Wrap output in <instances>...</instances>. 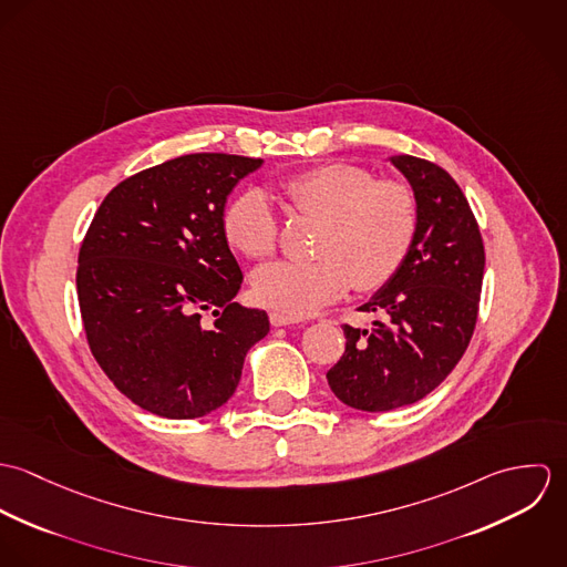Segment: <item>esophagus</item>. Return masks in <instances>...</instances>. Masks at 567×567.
Instances as JSON below:
<instances>
[{"mask_svg": "<svg viewBox=\"0 0 567 567\" xmlns=\"http://www.w3.org/2000/svg\"><path fill=\"white\" fill-rule=\"evenodd\" d=\"M270 323L275 327H286V324L301 323L299 317H288L284 312H270Z\"/></svg>", "mask_w": 567, "mask_h": 567, "instance_id": "1", "label": "esophagus"}]
</instances>
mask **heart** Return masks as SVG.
Here are the masks:
<instances>
[{"instance_id": "obj_1", "label": "heart", "mask_w": 567, "mask_h": 567, "mask_svg": "<svg viewBox=\"0 0 567 567\" xmlns=\"http://www.w3.org/2000/svg\"><path fill=\"white\" fill-rule=\"evenodd\" d=\"M286 209L319 220L312 261H279L252 275L259 303L306 317L340 299L386 286L404 266L419 231V198L402 178H375L355 163H323L279 185ZM223 236L246 259H268L279 246V218L261 192L236 196L223 214Z\"/></svg>"}]
</instances>
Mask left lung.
I'll use <instances>...</instances> for the list:
<instances>
[{"label": "left lung", "instance_id": "left-lung-1", "mask_svg": "<svg viewBox=\"0 0 567 567\" xmlns=\"http://www.w3.org/2000/svg\"><path fill=\"white\" fill-rule=\"evenodd\" d=\"M419 198V231L400 272L362 308L382 319L344 324L327 371L342 404L384 412L432 393L463 358L478 321L485 244L458 183L436 163L393 157Z\"/></svg>", "mask_w": 567, "mask_h": 567}]
</instances>
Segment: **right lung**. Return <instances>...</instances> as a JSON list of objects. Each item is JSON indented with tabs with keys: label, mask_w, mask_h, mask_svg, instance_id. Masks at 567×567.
<instances>
[{
	"label": "right lung",
	"mask_w": 567,
	"mask_h": 567,
	"mask_svg": "<svg viewBox=\"0 0 567 567\" xmlns=\"http://www.w3.org/2000/svg\"><path fill=\"white\" fill-rule=\"evenodd\" d=\"M259 165L196 153L142 169L104 196L82 238L89 349L115 389L153 414L196 419L227 404L248 347L270 329L264 310L231 301L243 270L223 236L229 192Z\"/></svg>",
	"instance_id": "1"
}]
</instances>
